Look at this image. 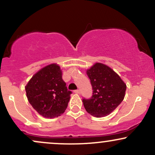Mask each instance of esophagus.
Returning a JSON list of instances; mask_svg holds the SVG:
<instances>
[{"mask_svg": "<svg viewBox=\"0 0 155 155\" xmlns=\"http://www.w3.org/2000/svg\"><path fill=\"white\" fill-rule=\"evenodd\" d=\"M74 92H75V93H77V94H80V90H74Z\"/></svg>", "mask_w": 155, "mask_h": 155, "instance_id": "obj_1", "label": "esophagus"}]
</instances>
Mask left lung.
I'll return each instance as SVG.
<instances>
[{
  "label": "left lung",
  "mask_w": 155,
  "mask_h": 155,
  "mask_svg": "<svg viewBox=\"0 0 155 155\" xmlns=\"http://www.w3.org/2000/svg\"><path fill=\"white\" fill-rule=\"evenodd\" d=\"M87 74L93 92L90 99H83L84 106L92 116H107L123 101L127 88L125 83L111 68L101 63L87 69Z\"/></svg>",
  "instance_id": "8db88e82"
}]
</instances>
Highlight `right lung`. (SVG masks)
<instances>
[{
  "label": "right lung",
  "instance_id": "1",
  "mask_svg": "<svg viewBox=\"0 0 155 155\" xmlns=\"http://www.w3.org/2000/svg\"><path fill=\"white\" fill-rule=\"evenodd\" d=\"M27 97L33 108L46 118L60 116L66 109L71 91L68 90L58 64L44 67L25 86Z\"/></svg>",
  "mask_w": 155,
  "mask_h": 155
}]
</instances>
